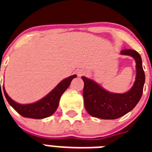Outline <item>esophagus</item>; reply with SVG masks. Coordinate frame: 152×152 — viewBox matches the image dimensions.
<instances>
[{"mask_svg":"<svg viewBox=\"0 0 152 152\" xmlns=\"http://www.w3.org/2000/svg\"><path fill=\"white\" fill-rule=\"evenodd\" d=\"M83 75H84V72L83 71H79V72H77V75L78 76H81Z\"/></svg>","mask_w":152,"mask_h":152,"instance_id":"obj_1","label":"esophagus"}]
</instances>
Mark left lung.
Instances as JSON below:
<instances>
[{
	"label": "left lung",
	"instance_id": "8db88e82",
	"mask_svg": "<svg viewBox=\"0 0 152 152\" xmlns=\"http://www.w3.org/2000/svg\"><path fill=\"white\" fill-rule=\"evenodd\" d=\"M121 54L132 56L136 62L135 83L128 92L110 93L94 80L82 77L84 83L83 91L84 107L88 113L94 117L103 119H118L130 112L142 97L145 80L142 58L136 51L132 49H124Z\"/></svg>",
	"mask_w": 152,
	"mask_h": 152
}]
</instances>
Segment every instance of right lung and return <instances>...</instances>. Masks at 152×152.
<instances>
[{"label":"right lung","mask_w":152,"mask_h":152,"mask_svg":"<svg viewBox=\"0 0 152 152\" xmlns=\"http://www.w3.org/2000/svg\"><path fill=\"white\" fill-rule=\"evenodd\" d=\"M76 77L77 75H75L64 79L45 97L36 103H30V104H20L18 103H16L8 96L5 91L4 86H3V89H4L5 97L9 104L19 114H20L21 116L26 118H32V119H44V118L49 117L56 112L59 104V100L61 95L69 87L72 79Z\"/></svg>","instance_id":"add662e5"}]
</instances>
